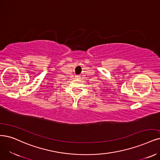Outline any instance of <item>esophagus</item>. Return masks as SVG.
<instances>
[{
    "label": "esophagus",
    "mask_w": 160,
    "mask_h": 160,
    "mask_svg": "<svg viewBox=\"0 0 160 160\" xmlns=\"http://www.w3.org/2000/svg\"><path fill=\"white\" fill-rule=\"evenodd\" d=\"M80 77V75H76V78H79Z\"/></svg>",
    "instance_id": "34e87169"
}]
</instances>
